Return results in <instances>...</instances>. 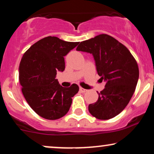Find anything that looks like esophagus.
<instances>
[{
	"instance_id": "esophagus-1",
	"label": "esophagus",
	"mask_w": 154,
	"mask_h": 154,
	"mask_svg": "<svg viewBox=\"0 0 154 154\" xmlns=\"http://www.w3.org/2000/svg\"><path fill=\"white\" fill-rule=\"evenodd\" d=\"M79 91H80L81 92H85L88 91V90H86V89H84L82 88H79Z\"/></svg>"
}]
</instances>
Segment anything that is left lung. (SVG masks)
I'll return each mask as SVG.
<instances>
[{
    "mask_svg": "<svg viewBox=\"0 0 154 154\" xmlns=\"http://www.w3.org/2000/svg\"><path fill=\"white\" fill-rule=\"evenodd\" d=\"M76 50L91 54L98 75L105 82V88L97 92V102L89 105V112L100 120L116 117L136 90L139 77L136 59L123 44L107 34L82 42Z\"/></svg>",
    "mask_w": 154,
    "mask_h": 154,
    "instance_id": "obj_1",
    "label": "left lung"
}]
</instances>
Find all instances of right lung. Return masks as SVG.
Listing matches in <instances>:
<instances>
[{
    "label": "right lung",
    "instance_id": "obj_1",
    "mask_svg": "<svg viewBox=\"0 0 154 154\" xmlns=\"http://www.w3.org/2000/svg\"><path fill=\"white\" fill-rule=\"evenodd\" d=\"M79 42L47 36L24 53L19 65V82L26 100L41 117L57 120L67 113L78 85L63 88L55 79L65 69L64 57Z\"/></svg>",
    "mask_w": 154,
    "mask_h": 154
}]
</instances>
